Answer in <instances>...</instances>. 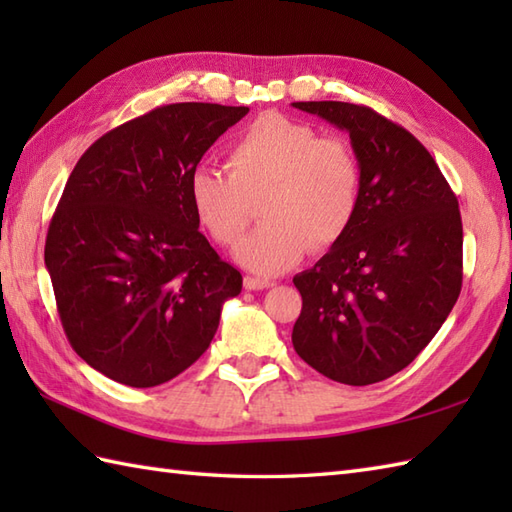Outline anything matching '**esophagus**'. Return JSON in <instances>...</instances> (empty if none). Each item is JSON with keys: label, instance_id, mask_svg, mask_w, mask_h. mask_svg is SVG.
<instances>
[{"label": "esophagus", "instance_id": "1", "mask_svg": "<svg viewBox=\"0 0 512 512\" xmlns=\"http://www.w3.org/2000/svg\"><path fill=\"white\" fill-rule=\"evenodd\" d=\"M244 286H246V290H268V288H273L275 284H273V281H266V279L244 277Z\"/></svg>", "mask_w": 512, "mask_h": 512}]
</instances>
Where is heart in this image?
Wrapping results in <instances>:
<instances>
[{"instance_id": "heart-1", "label": "heart", "mask_w": 512, "mask_h": 512, "mask_svg": "<svg viewBox=\"0 0 512 512\" xmlns=\"http://www.w3.org/2000/svg\"><path fill=\"white\" fill-rule=\"evenodd\" d=\"M264 195L266 222L237 246V262L273 277L297 266L308 250L325 253L350 233L361 211L363 165L343 138L266 112L226 151V173L198 167L189 178L195 220L217 246H235L250 224V204Z\"/></svg>"}]
</instances>
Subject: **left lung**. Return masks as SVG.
Masks as SVG:
<instances>
[{
    "mask_svg": "<svg viewBox=\"0 0 512 512\" xmlns=\"http://www.w3.org/2000/svg\"><path fill=\"white\" fill-rule=\"evenodd\" d=\"M292 107L350 134L363 165L350 233L292 279L303 299L292 345L336 383H380L429 345L460 297L458 198L420 140L372 107Z\"/></svg>",
    "mask_w": 512,
    "mask_h": 512,
    "instance_id": "1",
    "label": "left lung"
}]
</instances>
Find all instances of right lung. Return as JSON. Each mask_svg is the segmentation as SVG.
Segmentation results:
<instances>
[{
	"label": "right lung",
	"mask_w": 512,
	"mask_h": 512,
	"mask_svg": "<svg viewBox=\"0 0 512 512\" xmlns=\"http://www.w3.org/2000/svg\"><path fill=\"white\" fill-rule=\"evenodd\" d=\"M248 107L173 103L101 136L76 162L46 237L74 352L129 387H156L211 345L242 275L198 228L189 178Z\"/></svg>",
	"instance_id": "add662e5"
}]
</instances>
